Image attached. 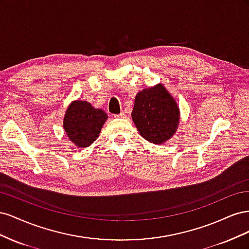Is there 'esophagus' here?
<instances>
[{
  "mask_svg": "<svg viewBox=\"0 0 249 249\" xmlns=\"http://www.w3.org/2000/svg\"><path fill=\"white\" fill-rule=\"evenodd\" d=\"M125 116V114L124 112H122V113H119V114H116V115H114V117L115 118H123V117H124Z\"/></svg>",
  "mask_w": 249,
  "mask_h": 249,
  "instance_id": "1",
  "label": "esophagus"
}]
</instances>
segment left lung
<instances>
[{
	"mask_svg": "<svg viewBox=\"0 0 249 249\" xmlns=\"http://www.w3.org/2000/svg\"><path fill=\"white\" fill-rule=\"evenodd\" d=\"M132 118L143 138L161 144L175 135L179 123V110L166 88L158 84L141 90L135 96Z\"/></svg>",
	"mask_w": 249,
	"mask_h": 249,
	"instance_id": "left-lung-1",
	"label": "left lung"
}]
</instances>
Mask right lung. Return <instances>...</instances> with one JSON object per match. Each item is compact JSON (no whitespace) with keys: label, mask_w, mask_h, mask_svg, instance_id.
<instances>
[{"label":"right lung","mask_w":249,"mask_h":249,"mask_svg":"<svg viewBox=\"0 0 249 249\" xmlns=\"http://www.w3.org/2000/svg\"><path fill=\"white\" fill-rule=\"evenodd\" d=\"M108 118L106 112L85 101H73L65 112L63 127L70 140L79 147H88L99 137Z\"/></svg>","instance_id":"add662e5"}]
</instances>
